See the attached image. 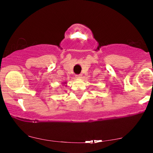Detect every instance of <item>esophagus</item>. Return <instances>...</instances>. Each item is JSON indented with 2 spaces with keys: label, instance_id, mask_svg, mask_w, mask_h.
<instances>
[{
  "label": "esophagus",
  "instance_id": "1",
  "mask_svg": "<svg viewBox=\"0 0 153 153\" xmlns=\"http://www.w3.org/2000/svg\"><path fill=\"white\" fill-rule=\"evenodd\" d=\"M76 79L81 78V74H77V75H76Z\"/></svg>",
  "mask_w": 153,
  "mask_h": 153
}]
</instances>
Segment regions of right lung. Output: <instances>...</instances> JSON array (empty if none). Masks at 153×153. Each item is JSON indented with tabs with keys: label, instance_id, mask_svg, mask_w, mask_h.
<instances>
[{
	"label": "right lung",
	"instance_id": "obj_1",
	"mask_svg": "<svg viewBox=\"0 0 153 153\" xmlns=\"http://www.w3.org/2000/svg\"><path fill=\"white\" fill-rule=\"evenodd\" d=\"M66 83H67L66 82H63V83H62V84H63L64 85H65V84H66Z\"/></svg>",
	"mask_w": 153,
	"mask_h": 153
}]
</instances>
